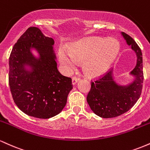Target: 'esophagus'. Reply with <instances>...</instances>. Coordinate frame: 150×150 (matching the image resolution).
<instances>
[{
    "instance_id": "obj_1",
    "label": "esophagus",
    "mask_w": 150,
    "mask_h": 150,
    "mask_svg": "<svg viewBox=\"0 0 150 150\" xmlns=\"http://www.w3.org/2000/svg\"><path fill=\"white\" fill-rule=\"evenodd\" d=\"M79 80H80V77H76V76H74L73 77V79H72V81H73V85H75V84H76Z\"/></svg>"
}]
</instances>
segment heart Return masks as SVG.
I'll use <instances>...</instances> for the list:
<instances>
[{
	"label": "heart",
	"mask_w": 150,
	"mask_h": 150,
	"mask_svg": "<svg viewBox=\"0 0 150 150\" xmlns=\"http://www.w3.org/2000/svg\"><path fill=\"white\" fill-rule=\"evenodd\" d=\"M119 44L116 39L92 38L75 44L70 53L61 51L60 61L69 69L77 62H84V69L90 75H97L109 68L116 58Z\"/></svg>",
	"instance_id": "1"
}]
</instances>
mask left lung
I'll return each mask as SVG.
<instances>
[{
    "label": "left lung",
    "mask_w": 150,
    "mask_h": 150,
    "mask_svg": "<svg viewBox=\"0 0 150 150\" xmlns=\"http://www.w3.org/2000/svg\"><path fill=\"white\" fill-rule=\"evenodd\" d=\"M122 35L137 55V64L130 73L135 80L129 85H118L113 79V71L108 70L104 75L91 80L87 103L95 114L104 118H114L127 112L142 93L144 80L142 51L131 37L124 32H122Z\"/></svg>",
    "instance_id": "obj_1"
}]
</instances>
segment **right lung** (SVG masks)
<instances>
[{"mask_svg": "<svg viewBox=\"0 0 150 150\" xmlns=\"http://www.w3.org/2000/svg\"><path fill=\"white\" fill-rule=\"evenodd\" d=\"M54 41L39 28L29 27L13 46L9 58V85L13 99L20 110L38 118H51L61 113L72 89L71 77L57 69ZM40 53L36 59L30 49ZM25 65L31 67L27 71Z\"/></svg>", "mask_w": 150, "mask_h": 150, "instance_id": "add662e5", "label": "right lung"}]
</instances>
